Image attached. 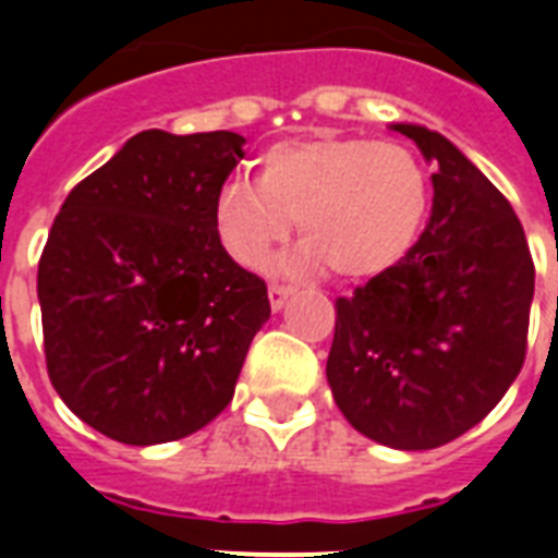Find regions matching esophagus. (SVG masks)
Returning <instances> with one entry per match:
<instances>
[{
	"mask_svg": "<svg viewBox=\"0 0 558 558\" xmlns=\"http://www.w3.org/2000/svg\"><path fill=\"white\" fill-rule=\"evenodd\" d=\"M289 298H292V287H278V283H271L269 287V304L271 310L278 313V310H283V304H287Z\"/></svg>",
	"mask_w": 558,
	"mask_h": 558,
	"instance_id": "34e87169",
	"label": "esophagus"
}]
</instances>
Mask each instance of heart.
Wrapping results in <instances>:
<instances>
[{
	"label": "heart",
	"instance_id": "1",
	"mask_svg": "<svg viewBox=\"0 0 558 558\" xmlns=\"http://www.w3.org/2000/svg\"><path fill=\"white\" fill-rule=\"evenodd\" d=\"M428 173L414 153L371 138H295L263 156L260 185L243 177L214 196V228L240 266H260L298 219L304 245L278 266L313 275L330 266L344 280L397 269L428 217Z\"/></svg>",
	"mask_w": 558,
	"mask_h": 558
}]
</instances>
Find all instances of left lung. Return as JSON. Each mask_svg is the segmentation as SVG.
Listing matches in <instances>:
<instances>
[{
	"label": "left lung",
	"instance_id": "1",
	"mask_svg": "<svg viewBox=\"0 0 558 558\" xmlns=\"http://www.w3.org/2000/svg\"><path fill=\"white\" fill-rule=\"evenodd\" d=\"M390 130L434 168L432 217L397 269L336 301L327 381L356 432L420 451L466 434L510 390L536 269L510 202L446 135Z\"/></svg>",
	"mask_w": 558,
	"mask_h": 558
}]
</instances>
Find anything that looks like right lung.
I'll list each match as a JSON object with an SVG mask.
<instances>
[{
	"instance_id": "1",
	"label": "right lung",
	"mask_w": 558,
	"mask_h": 558,
	"mask_svg": "<svg viewBox=\"0 0 558 558\" xmlns=\"http://www.w3.org/2000/svg\"><path fill=\"white\" fill-rule=\"evenodd\" d=\"M228 130H144L65 196L39 257L48 379L95 432L126 446L182 440L234 397L271 306L214 228L243 159Z\"/></svg>"
}]
</instances>
